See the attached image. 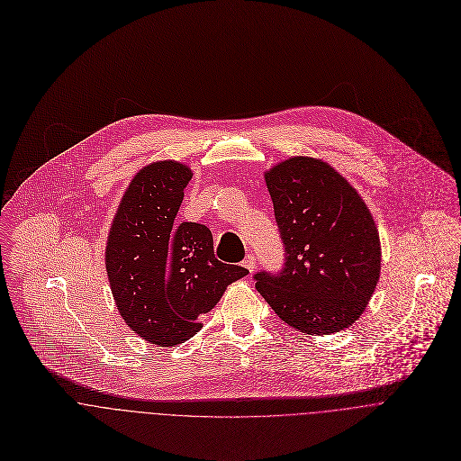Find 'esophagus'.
Returning a JSON list of instances; mask_svg holds the SVG:
<instances>
[{"label":"esophagus","mask_w":461,"mask_h":461,"mask_svg":"<svg viewBox=\"0 0 461 461\" xmlns=\"http://www.w3.org/2000/svg\"><path fill=\"white\" fill-rule=\"evenodd\" d=\"M242 266L249 271V273H253L255 271V267H257V260H255V255L253 253H249L244 260H242Z\"/></svg>","instance_id":"obj_1"}]
</instances>
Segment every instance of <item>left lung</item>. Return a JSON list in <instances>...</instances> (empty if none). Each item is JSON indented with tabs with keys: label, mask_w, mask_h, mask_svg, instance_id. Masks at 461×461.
<instances>
[{
	"label": "left lung",
	"mask_w": 461,
	"mask_h": 461,
	"mask_svg": "<svg viewBox=\"0 0 461 461\" xmlns=\"http://www.w3.org/2000/svg\"><path fill=\"white\" fill-rule=\"evenodd\" d=\"M284 264L253 275L257 291L291 328L331 335L366 310L380 278L375 221L330 165L293 158L266 174Z\"/></svg>",
	"instance_id": "left-lung-1"
}]
</instances>
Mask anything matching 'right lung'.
<instances>
[{
	"label": "right lung",
	"mask_w": 461,
	"mask_h": 461,
	"mask_svg": "<svg viewBox=\"0 0 461 461\" xmlns=\"http://www.w3.org/2000/svg\"><path fill=\"white\" fill-rule=\"evenodd\" d=\"M192 170L174 161L153 163L130 183L115 213L106 271L117 310L146 342L174 348L203 326L224 289L248 275L217 260L212 231L176 215Z\"/></svg>",
	"instance_id": "1"
}]
</instances>
